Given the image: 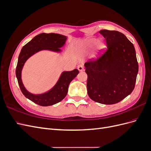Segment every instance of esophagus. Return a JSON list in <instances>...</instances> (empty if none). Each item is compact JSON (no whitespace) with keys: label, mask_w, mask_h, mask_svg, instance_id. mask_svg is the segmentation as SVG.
Wrapping results in <instances>:
<instances>
[{"label":"esophagus","mask_w":151,"mask_h":151,"mask_svg":"<svg viewBox=\"0 0 151 151\" xmlns=\"http://www.w3.org/2000/svg\"><path fill=\"white\" fill-rule=\"evenodd\" d=\"M77 68H78V70L79 71H83L84 70V67L83 65H79L77 66Z\"/></svg>","instance_id":"obj_1"}]
</instances>
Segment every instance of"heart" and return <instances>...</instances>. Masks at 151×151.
<instances>
[{"mask_svg":"<svg viewBox=\"0 0 151 151\" xmlns=\"http://www.w3.org/2000/svg\"><path fill=\"white\" fill-rule=\"evenodd\" d=\"M96 42V40L95 39H92L89 41V44L91 45H93ZM98 49L100 50V51H104V50L106 48V45H104V43L102 42H99L98 43Z\"/></svg>","mask_w":151,"mask_h":151,"instance_id":"1","label":"heart"}]
</instances>
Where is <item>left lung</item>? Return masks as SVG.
I'll list each match as a JSON object with an SVG mask.
<instances>
[{
    "mask_svg": "<svg viewBox=\"0 0 151 151\" xmlns=\"http://www.w3.org/2000/svg\"><path fill=\"white\" fill-rule=\"evenodd\" d=\"M107 50L96 60L85 63L89 98L104 104L121 101L133 91L139 71L134 45L123 33L103 29Z\"/></svg>",
    "mask_w": 151,
    "mask_h": 151,
    "instance_id": "obj_1",
    "label": "left lung"
}]
</instances>
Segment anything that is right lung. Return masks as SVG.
Listing matches in <instances>:
<instances>
[{"mask_svg":"<svg viewBox=\"0 0 151 151\" xmlns=\"http://www.w3.org/2000/svg\"><path fill=\"white\" fill-rule=\"evenodd\" d=\"M66 40V36L62 35L41 33L36 36L22 47L18 57L16 76L21 92L26 98L40 106H51L61 101L68 93V85L79 72L77 69L63 72L55 86L51 90L46 93L35 95L28 92L22 84L21 80L22 68L27 59L40 50H49L60 52V49L59 48H61L65 44Z\"/></svg>","mask_w":151,"mask_h":151,"instance_id":"right-lung-1","label":"right lung"}]
</instances>
